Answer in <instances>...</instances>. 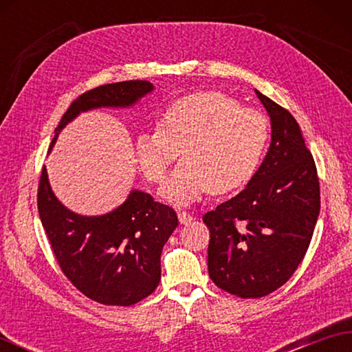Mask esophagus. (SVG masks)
I'll use <instances>...</instances> for the list:
<instances>
[{"label": "esophagus", "instance_id": "34e87169", "mask_svg": "<svg viewBox=\"0 0 352 352\" xmlns=\"http://www.w3.org/2000/svg\"><path fill=\"white\" fill-rule=\"evenodd\" d=\"M192 219L193 216L189 212H184V210L178 212V221H180V223H189Z\"/></svg>", "mask_w": 352, "mask_h": 352}]
</instances>
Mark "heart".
I'll return each instance as SVG.
<instances>
[{
	"label": "heart",
	"mask_w": 352,
	"mask_h": 352,
	"mask_svg": "<svg viewBox=\"0 0 352 352\" xmlns=\"http://www.w3.org/2000/svg\"><path fill=\"white\" fill-rule=\"evenodd\" d=\"M269 138L266 118L230 95L206 91L172 101L157 118V130L140 131L134 155L148 182L162 183L170 164L183 163L162 186L175 206L197 203L212 190L227 193L248 183Z\"/></svg>",
	"instance_id": "heart-1"
}]
</instances>
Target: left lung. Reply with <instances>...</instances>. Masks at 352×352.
<instances>
[{
  "label": "left lung",
  "instance_id": "1",
  "mask_svg": "<svg viewBox=\"0 0 352 352\" xmlns=\"http://www.w3.org/2000/svg\"><path fill=\"white\" fill-rule=\"evenodd\" d=\"M271 118V145L246 188L204 214L208 275L219 289L261 298L286 283L309 250L319 216L315 160L296 119L256 91Z\"/></svg>",
  "mask_w": 352,
  "mask_h": 352
}]
</instances>
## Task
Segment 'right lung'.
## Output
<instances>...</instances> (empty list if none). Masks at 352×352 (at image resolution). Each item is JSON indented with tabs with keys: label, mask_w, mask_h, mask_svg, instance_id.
Wrapping results in <instances>:
<instances>
[{
	"label": "right lung",
	"mask_w": 352,
	"mask_h": 352,
	"mask_svg": "<svg viewBox=\"0 0 352 352\" xmlns=\"http://www.w3.org/2000/svg\"><path fill=\"white\" fill-rule=\"evenodd\" d=\"M153 89L149 81L130 80L81 94L66 110L51 146L66 124L81 111L130 107ZM37 210L58 266L87 298L104 305L126 307L159 286L162 250L178 226L174 208L157 203L149 193L131 190L113 212L81 216L57 199L43 166Z\"/></svg>",
	"instance_id": "1"
}]
</instances>
